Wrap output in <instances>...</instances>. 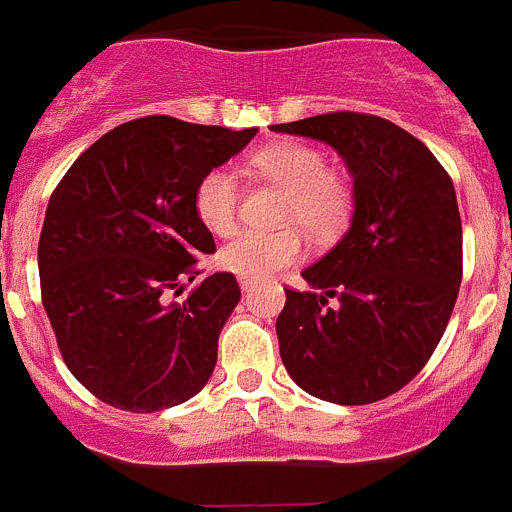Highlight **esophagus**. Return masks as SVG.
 Returning <instances> with one entry per match:
<instances>
[{
	"label": "esophagus",
	"mask_w": 512,
	"mask_h": 512,
	"mask_svg": "<svg viewBox=\"0 0 512 512\" xmlns=\"http://www.w3.org/2000/svg\"><path fill=\"white\" fill-rule=\"evenodd\" d=\"M241 289H243V292H251V289H253L251 279H241Z\"/></svg>",
	"instance_id": "esophagus-1"
}]
</instances>
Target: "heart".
<instances>
[{
    "label": "heart",
    "instance_id": "b5f03b06",
    "mask_svg": "<svg viewBox=\"0 0 512 512\" xmlns=\"http://www.w3.org/2000/svg\"><path fill=\"white\" fill-rule=\"evenodd\" d=\"M251 169L271 182L287 187L282 205L284 223H300L312 235L328 238L338 233L351 212V189L341 176L328 171L318 148L282 140L259 148L251 156ZM194 210L212 233H230L238 215V179L228 166H215L194 189ZM305 241L295 228L238 230L220 248V264L241 279H264L284 266L295 264Z\"/></svg>",
    "mask_w": 512,
    "mask_h": 512
}]
</instances>
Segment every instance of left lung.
Instances as JSON below:
<instances>
[{
	"label": "left lung",
	"instance_id": "obj_1",
	"mask_svg": "<svg viewBox=\"0 0 512 512\" xmlns=\"http://www.w3.org/2000/svg\"><path fill=\"white\" fill-rule=\"evenodd\" d=\"M320 140L354 179V215L341 241L287 292L279 354L307 395L369 405L402 390L449 325L461 284V217L449 174L395 122L330 112L271 125ZM339 305L327 307V297Z\"/></svg>",
	"mask_w": 512,
	"mask_h": 512
}]
</instances>
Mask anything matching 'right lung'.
<instances>
[{"label": "right lung", "instance_id": "add662e5", "mask_svg": "<svg viewBox=\"0 0 512 512\" xmlns=\"http://www.w3.org/2000/svg\"><path fill=\"white\" fill-rule=\"evenodd\" d=\"M253 135L140 117L104 133L51 194L38 243L43 307L71 374L112 408H174L212 377L241 287L217 271L176 300L202 253H215L194 189Z\"/></svg>", "mask_w": 512, "mask_h": 512}]
</instances>
